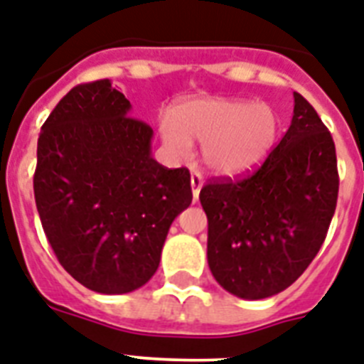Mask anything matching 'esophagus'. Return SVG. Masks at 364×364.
Returning <instances> with one entry per match:
<instances>
[{"instance_id":"esophagus-1","label":"esophagus","mask_w":364,"mask_h":364,"mask_svg":"<svg viewBox=\"0 0 364 364\" xmlns=\"http://www.w3.org/2000/svg\"><path fill=\"white\" fill-rule=\"evenodd\" d=\"M204 180L203 176H200V173H197V171H193L191 173V193H193V200L199 199V193H200V188H203Z\"/></svg>"}]
</instances>
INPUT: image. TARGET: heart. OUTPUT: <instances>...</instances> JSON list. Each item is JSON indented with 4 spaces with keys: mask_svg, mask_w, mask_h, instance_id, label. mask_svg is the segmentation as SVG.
<instances>
[{
    "mask_svg": "<svg viewBox=\"0 0 364 364\" xmlns=\"http://www.w3.org/2000/svg\"><path fill=\"white\" fill-rule=\"evenodd\" d=\"M277 113L268 104L206 96L176 104L160 122L165 146L188 158L203 143V161L218 175H238L262 164L275 146Z\"/></svg>",
    "mask_w": 364,
    "mask_h": 364,
    "instance_id": "obj_1",
    "label": "heart"
}]
</instances>
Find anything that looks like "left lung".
Masks as SVG:
<instances>
[{
	"instance_id": "8db88e82",
	"label": "left lung",
	"mask_w": 364,
	"mask_h": 364,
	"mask_svg": "<svg viewBox=\"0 0 364 364\" xmlns=\"http://www.w3.org/2000/svg\"><path fill=\"white\" fill-rule=\"evenodd\" d=\"M338 195L335 143L314 107L294 92L290 128L253 175L200 189L208 266L227 292H283L322 247Z\"/></svg>"
}]
</instances>
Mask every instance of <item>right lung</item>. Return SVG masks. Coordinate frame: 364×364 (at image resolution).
Here are the masks:
<instances>
[{"mask_svg":"<svg viewBox=\"0 0 364 364\" xmlns=\"http://www.w3.org/2000/svg\"><path fill=\"white\" fill-rule=\"evenodd\" d=\"M109 80L81 83L42 124L33 178L42 229L61 266L98 294L141 288L191 204L186 167L152 158V128Z\"/></svg>","mask_w":364,"mask_h":364,"instance_id":"add662e5","label":"right lung"}]
</instances>
